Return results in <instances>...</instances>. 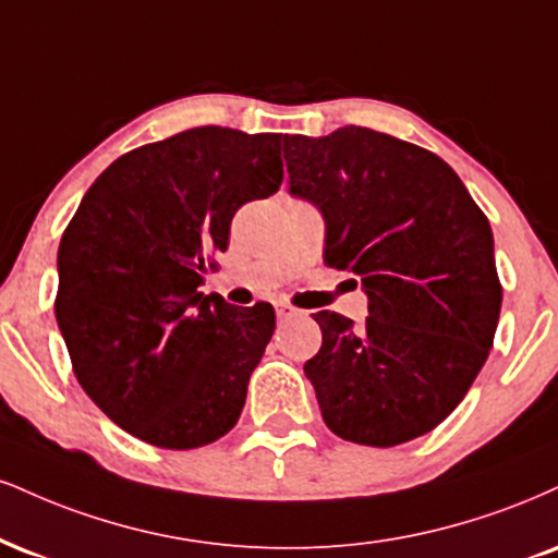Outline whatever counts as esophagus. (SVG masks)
<instances>
[{
    "label": "esophagus",
    "instance_id": "obj_1",
    "mask_svg": "<svg viewBox=\"0 0 558 558\" xmlns=\"http://www.w3.org/2000/svg\"><path fill=\"white\" fill-rule=\"evenodd\" d=\"M275 314H278V319H293V317H299L301 312L296 306L286 304V301H278V304H275Z\"/></svg>",
    "mask_w": 558,
    "mask_h": 558
}]
</instances>
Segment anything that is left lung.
Returning a JSON list of instances; mask_svg holds the SVG:
<instances>
[{"label":"left lung","instance_id":"left-lung-1","mask_svg":"<svg viewBox=\"0 0 558 558\" xmlns=\"http://www.w3.org/2000/svg\"><path fill=\"white\" fill-rule=\"evenodd\" d=\"M288 192L325 220V262L359 278L364 325L317 312L304 364L340 439L395 447L439 426L478 377L501 312L494 233L458 173L366 126L286 134Z\"/></svg>","mask_w":558,"mask_h":558}]
</instances>
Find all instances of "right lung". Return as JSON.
Listing matches in <instances>:
<instances>
[{"label":"right lung","instance_id":"1","mask_svg":"<svg viewBox=\"0 0 558 558\" xmlns=\"http://www.w3.org/2000/svg\"><path fill=\"white\" fill-rule=\"evenodd\" d=\"M280 140L194 126L137 147L93 181L66 226L53 308L72 368L147 445L194 449L236 426L275 312L197 288L239 207L280 190Z\"/></svg>","mask_w":558,"mask_h":558}]
</instances>
